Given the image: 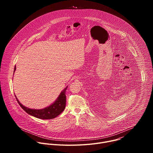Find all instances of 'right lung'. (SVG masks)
Listing matches in <instances>:
<instances>
[{
	"mask_svg": "<svg viewBox=\"0 0 153 153\" xmlns=\"http://www.w3.org/2000/svg\"><path fill=\"white\" fill-rule=\"evenodd\" d=\"M16 69V68L15 67L14 71ZM67 89V87H66L61 92L57 100L53 104L45 108L39 109V110L27 108L18 100L16 96L15 97L21 108L28 114L41 119H52L58 116L64 110L65 105H66V95H65V93H66Z\"/></svg>",
	"mask_w": 153,
	"mask_h": 153,
	"instance_id": "1",
	"label": "right lung"
}]
</instances>
